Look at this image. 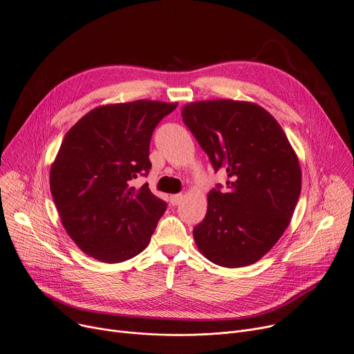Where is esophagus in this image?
I'll return each instance as SVG.
<instances>
[{"label":"esophagus","instance_id":"34e87169","mask_svg":"<svg viewBox=\"0 0 354 354\" xmlns=\"http://www.w3.org/2000/svg\"><path fill=\"white\" fill-rule=\"evenodd\" d=\"M182 199H183V196L179 194V195H172L171 198H169V202L174 205V206H176V205H179L180 202H182Z\"/></svg>","mask_w":354,"mask_h":354}]
</instances>
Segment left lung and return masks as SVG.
I'll return each instance as SVG.
<instances>
[{
    "label": "left lung",
    "instance_id": "left-lung-1",
    "mask_svg": "<svg viewBox=\"0 0 354 354\" xmlns=\"http://www.w3.org/2000/svg\"><path fill=\"white\" fill-rule=\"evenodd\" d=\"M186 127L209 155L214 171H226L207 195V212L194 229L195 243L220 267L254 264L275 245L291 223L301 195L298 156L278 121L261 106L230 99L182 107Z\"/></svg>",
    "mask_w": 354,
    "mask_h": 354
}]
</instances>
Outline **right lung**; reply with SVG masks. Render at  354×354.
I'll return each mask as SVG.
<instances>
[{
  "mask_svg": "<svg viewBox=\"0 0 354 354\" xmlns=\"http://www.w3.org/2000/svg\"><path fill=\"white\" fill-rule=\"evenodd\" d=\"M178 103L99 106L66 133L50 165V192L69 237L102 263H122L151 241L167 203L131 180L151 169L156 124Z\"/></svg>",
  "mask_w": 354,
  "mask_h": 354,
  "instance_id": "obj_1",
  "label": "right lung"
}]
</instances>
